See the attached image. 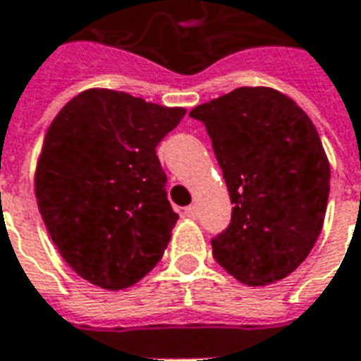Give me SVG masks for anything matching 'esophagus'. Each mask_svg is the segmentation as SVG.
<instances>
[{
	"label": "esophagus",
	"mask_w": 361,
	"mask_h": 361,
	"mask_svg": "<svg viewBox=\"0 0 361 361\" xmlns=\"http://www.w3.org/2000/svg\"><path fill=\"white\" fill-rule=\"evenodd\" d=\"M183 214H185V216H191V219H195V216H197V207L189 204V207H185V209H183Z\"/></svg>",
	"instance_id": "esophagus-1"
}]
</instances>
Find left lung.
Returning a JSON list of instances; mask_svg holds the SVG:
<instances>
[{
    "label": "left lung",
    "instance_id": "8db88e82",
    "mask_svg": "<svg viewBox=\"0 0 361 361\" xmlns=\"http://www.w3.org/2000/svg\"><path fill=\"white\" fill-rule=\"evenodd\" d=\"M211 137L230 201L212 257L247 286H265L302 265L317 242L331 168L315 126L288 96L242 87L189 114Z\"/></svg>",
    "mask_w": 361,
    "mask_h": 361
}]
</instances>
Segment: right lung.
<instances>
[{
    "instance_id": "right-lung-1",
    "label": "right lung",
    "mask_w": 361,
    "mask_h": 361,
    "mask_svg": "<svg viewBox=\"0 0 361 361\" xmlns=\"http://www.w3.org/2000/svg\"><path fill=\"white\" fill-rule=\"evenodd\" d=\"M183 116L92 89L51 121L36 168L38 209L67 265L96 286H133L164 255L178 214L157 147Z\"/></svg>"
}]
</instances>
